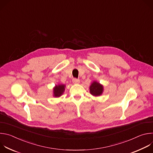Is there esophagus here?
<instances>
[{
    "instance_id": "esophagus-1",
    "label": "esophagus",
    "mask_w": 153,
    "mask_h": 153,
    "mask_svg": "<svg viewBox=\"0 0 153 153\" xmlns=\"http://www.w3.org/2000/svg\"><path fill=\"white\" fill-rule=\"evenodd\" d=\"M80 82V80L79 79H76V78H74L73 79V83H74V84H77V83H79Z\"/></svg>"
}]
</instances>
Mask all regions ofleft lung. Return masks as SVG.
Returning a JSON list of instances; mask_svg holds the SVG:
<instances>
[{
	"mask_svg": "<svg viewBox=\"0 0 153 153\" xmlns=\"http://www.w3.org/2000/svg\"><path fill=\"white\" fill-rule=\"evenodd\" d=\"M103 91V87L99 82L94 81L90 86V92L94 96H100Z\"/></svg>",
	"mask_w": 153,
	"mask_h": 153,
	"instance_id": "1",
	"label": "left lung"
}]
</instances>
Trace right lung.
Here are the masks:
<instances>
[{"instance_id":"1","label":"right lung","mask_w":153,"mask_h":153,"mask_svg":"<svg viewBox=\"0 0 153 153\" xmlns=\"http://www.w3.org/2000/svg\"><path fill=\"white\" fill-rule=\"evenodd\" d=\"M65 85H56V86L53 89L54 96V97H60L62 94H63L65 91Z\"/></svg>"}]
</instances>
